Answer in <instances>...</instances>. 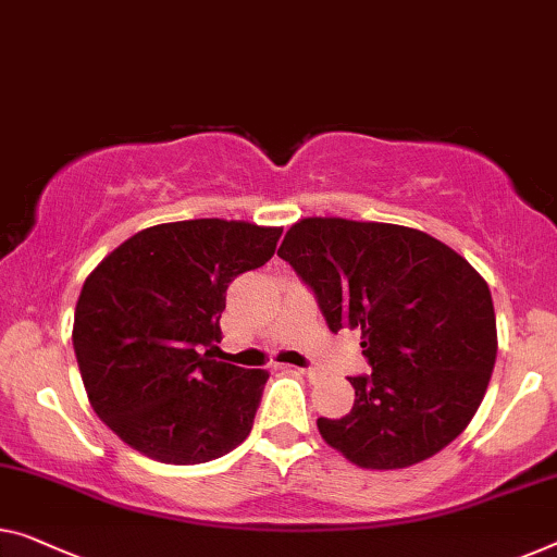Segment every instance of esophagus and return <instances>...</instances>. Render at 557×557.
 Masks as SVG:
<instances>
[{"label":"esophagus","instance_id":"esophagus-1","mask_svg":"<svg viewBox=\"0 0 557 557\" xmlns=\"http://www.w3.org/2000/svg\"><path fill=\"white\" fill-rule=\"evenodd\" d=\"M295 372H300V375H305V377H314V370L312 368H293Z\"/></svg>","mask_w":557,"mask_h":557}]
</instances>
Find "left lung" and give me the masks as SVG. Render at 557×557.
<instances>
[{"label": "left lung", "mask_w": 557, "mask_h": 557, "mask_svg": "<svg viewBox=\"0 0 557 557\" xmlns=\"http://www.w3.org/2000/svg\"><path fill=\"white\" fill-rule=\"evenodd\" d=\"M277 255L332 332L362 330L372 368L350 377L345 418L318 420L322 440L368 470L408 468L450 445L483 403L497 355L478 270L428 232L343 218L295 222Z\"/></svg>", "instance_id": "left-lung-1"}]
</instances>
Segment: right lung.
I'll list each match as a JSON object with an SVG mask.
<instances>
[{"label": "right lung", "mask_w": 557, "mask_h": 557, "mask_svg": "<svg viewBox=\"0 0 557 557\" xmlns=\"http://www.w3.org/2000/svg\"><path fill=\"white\" fill-rule=\"evenodd\" d=\"M280 235L237 220L168 222L124 239L85 280L74 355L89 405L122 443L197 465L250 435L270 375L212 350L230 282L262 268Z\"/></svg>", "instance_id": "1"}]
</instances>
